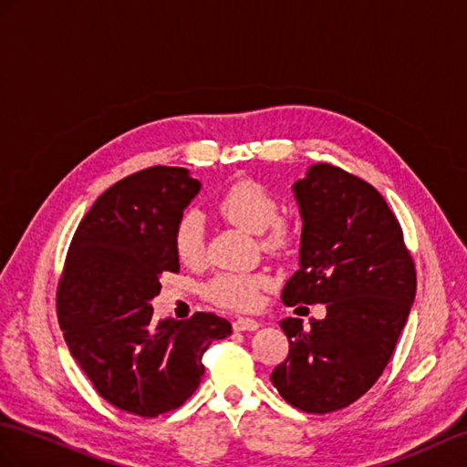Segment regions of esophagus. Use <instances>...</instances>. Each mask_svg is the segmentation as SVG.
Returning a JSON list of instances; mask_svg holds the SVG:
<instances>
[{
  "instance_id": "34e87169",
  "label": "esophagus",
  "mask_w": 467,
  "mask_h": 467,
  "mask_svg": "<svg viewBox=\"0 0 467 467\" xmlns=\"http://www.w3.org/2000/svg\"><path fill=\"white\" fill-rule=\"evenodd\" d=\"M259 323L255 319H247V317H240V319L234 321V331L244 333V331H257Z\"/></svg>"
}]
</instances>
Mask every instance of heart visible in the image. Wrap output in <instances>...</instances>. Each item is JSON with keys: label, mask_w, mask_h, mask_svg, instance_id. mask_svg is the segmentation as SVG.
I'll return each mask as SVG.
<instances>
[{"label": "heart", "mask_w": 467, "mask_h": 467, "mask_svg": "<svg viewBox=\"0 0 467 467\" xmlns=\"http://www.w3.org/2000/svg\"><path fill=\"white\" fill-rule=\"evenodd\" d=\"M218 212L227 222L242 227L244 232L264 235L261 244L271 252H283L291 245L293 227L279 222V202L271 192L252 178L234 182L218 200ZM178 257L186 265H198L206 257V232L198 213H186L180 220L174 235ZM269 285L261 273H222L215 277L206 293L212 301L232 309H252L259 299V291Z\"/></svg>", "instance_id": "1"}]
</instances>
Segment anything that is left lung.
I'll list each match as a JSON object with an SVG mask.
<instances>
[{"label": "left lung", "mask_w": 467, "mask_h": 467, "mask_svg": "<svg viewBox=\"0 0 467 467\" xmlns=\"http://www.w3.org/2000/svg\"><path fill=\"white\" fill-rule=\"evenodd\" d=\"M301 213L299 269L285 305H327L323 321L283 319L289 357L271 372L285 400L309 414L352 404L379 380L416 297L402 232L367 182L317 162L291 186Z\"/></svg>", "instance_id": "1"}]
</instances>
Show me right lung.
Listing matches in <instances>:
<instances>
[{"label": "right lung", "mask_w": 467, "mask_h": 467, "mask_svg": "<svg viewBox=\"0 0 467 467\" xmlns=\"http://www.w3.org/2000/svg\"><path fill=\"white\" fill-rule=\"evenodd\" d=\"M202 182L154 166L100 194L77 227L57 293L67 347L97 392L142 418L174 410L203 377L202 355L232 325L213 313L154 321L162 273H178L174 235Z\"/></svg>", "instance_id": "add662e5"}]
</instances>
